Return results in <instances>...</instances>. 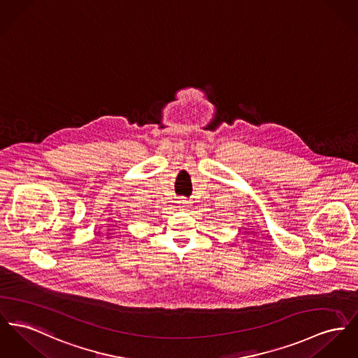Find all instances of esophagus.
Wrapping results in <instances>:
<instances>
[{"label":"esophagus","instance_id":"34e87169","mask_svg":"<svg viewBox=\"0 0 358 358\" xmlns=\"http://www.w3.org/2000/svg\"><path fill=\"white\" fill-rule=\"evenodd\" d=\"M189 203H190V202H189L186 198H180V199H179V205H180V206H183V208L189 206Z\"/></svg>","mask_w":358,"mask_h":358}]
</instances>
